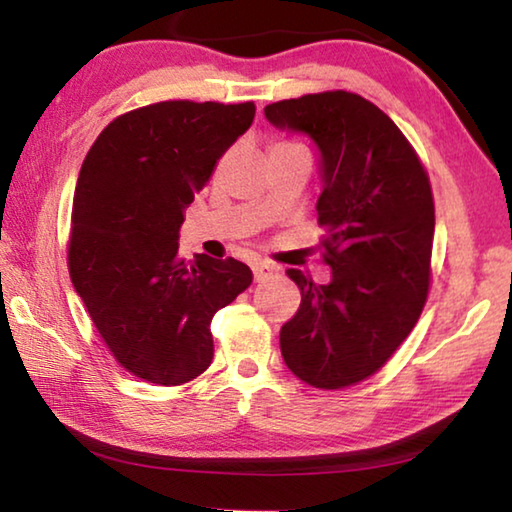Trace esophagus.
Returning a JSON list of instances; mask_svg holds the SVG:
<instances>
[{
	"label": "esophagus",
	"instance_id": "1",
	"mask_svg": "<svg viewBox=\"0 0 512 512\" xmlns=\"http://www.w3.org/2000/svg\"><path fill=\"white\" fill-rule=\"evenodd\" d=\"M273 275V266H268V264H264V262H255L253 264V277H255V282H262V280H266V277H271Z\"/></svg>",
	"mask_w": 512,
	"mask_h": 512
}]
</instances>
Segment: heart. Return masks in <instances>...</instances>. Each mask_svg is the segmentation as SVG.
Here are the masks:
<instances>
[{"mask_svg": "<svg viewBox=\"0 0 512 512\" xmlns=\"http://www.w3.org/2000/svg\"><path fill=\"white\" fill-rule=\"evenodd\" d=\"M277 146H293V144H275V149H277Z\"/></svg>", "mask_w": 512, "mask_h": 512, "instance_id": "heart-1", "label": "heart"}]
</instances>
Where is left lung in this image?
<instances>
[{
  "label": "left lung",
  "instance_id": "obj_1",
  "mask_svg": "<svg viewBox=\"0 0 512 512\" xmlns=\"http://www.w3.org/2000/svg\"><path fill=\"white\" fill-rule=\"evenodd\" d=\"M277 131L316 146L320 246L332 280L289 268L300 309L280 329L293 375L316 388L370 377L411 334L429 291L433 196L393 119L352 92L307 94L264 108Z\"/></svg>",
  "mask_w": 512,
  "mask_h": 512
}]
</instances>
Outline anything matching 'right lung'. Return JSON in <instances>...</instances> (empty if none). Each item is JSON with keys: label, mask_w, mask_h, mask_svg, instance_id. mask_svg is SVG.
Here are the masks:
<instances>
[{"label": "right lung", "mask_w": 512, "mask_h": 512, "mask_svg": "<svg viewBox=\"0 0 512 512\" xmlns=\"http://www.w3.org/2000/svg\"><path fill=\"white\" fill-rule=\"evenodd\" d=\"M255 103L162 101L103 128L74 192L69 275L121 366L160 386L214 357L212 316L253 282L237 259L178 257V230Z\"/></svg>", "instance_id": "1"}]
</instances>
